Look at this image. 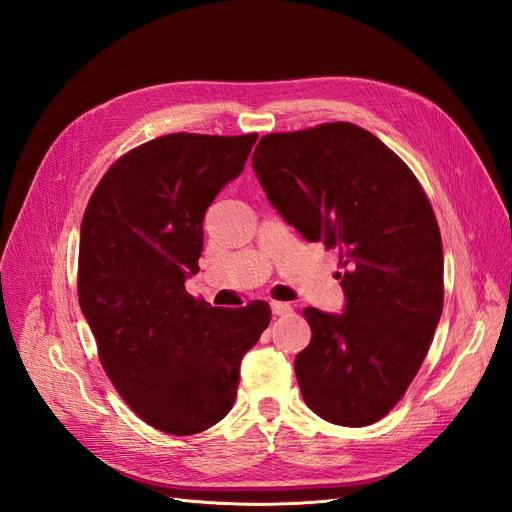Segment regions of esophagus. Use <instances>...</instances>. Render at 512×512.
Instances as JSON below:
<instances>
[{
  "label": "esophagus",
  "instance_id": "1",
  "mask_svg": "<svg viewBox=\"0 0 512 512\" xmlns=\"http://www.w3.org/2000/svg\"><path fill=\"white\" fill-rule=\"evenodd\" d=\"M271 312H273V316H288V314H292V307L288 303H282V301H273Z\"/></svg>",
  "mask_w": 512,
  "mask_h": 512
}]
</instances>
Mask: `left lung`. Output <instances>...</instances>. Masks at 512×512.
Masks as SVG:
<instances>
[{"label": "left lung", "instance_id": "1", "mask_svg": "<svg viewBox=\"0 0 512 512\" xmlns=\"http://www.w3.org/2000/svg\"><path fill=\"white\" fill-rule=\"evenodd\" d=\"M252 168L305 241L339 250L342 314L305 307L309 346L294 359L301 395L344 427L380 421L406 393L442 316L436 215L412 170L352 123L267 134Z\"/></svg>", "mask_w": 512, "mask_h": 512}]
</instances>
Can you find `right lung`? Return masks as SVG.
<instances>
[{
    "mask_svg": "<svg viewBox=\"0 0 512 512\" xmlns=\"http://www.w3.org/2000/svg\"><path fill=\"white\" fill-rule=\"evenodd\" d=\"M258 134H166L132 149L98 183L81 224L79 303L102 367L145 423L173 436L230 412L245 352L271 307H211L185 290L203 222Z\"/></svg>",
    "mask_w": 512,
    "mask_h": 512,
    "instance_id": "1",
    "label": "right lung"
}]
</instances>
